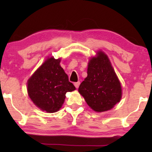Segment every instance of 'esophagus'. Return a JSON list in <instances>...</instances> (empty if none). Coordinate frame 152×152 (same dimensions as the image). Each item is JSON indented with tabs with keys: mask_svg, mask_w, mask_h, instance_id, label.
<instances>
[{
	"mask_svg": "<svg viewBox=\"0 0 152 152\" xmlns=\"http://www.w3.org/2000/svg\"><path fill=\"white\" fill-rule=\"evenodd\" d=\"M74 85H75V86L77 88H78V87H79V86H80V82H75V84H74Z\"/></svg>",
	"mask_w": 152,
	"mask_h": 152,
	"instance_id": "esophagus-1",
	"label": "esophagus"
}]
</instances>
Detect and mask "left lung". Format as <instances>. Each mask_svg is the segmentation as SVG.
I'll return each instance as SVG.
<instances>
[{
	"label": "left lung",
	"instance_id": "1",
	"mask_svg": "<svg viewBox=\"0 0 152 152\" xmlns=\"http://www.w3.org/2000/svg\"><path fill=\"white\" fill-rule=\"evenodd\" d=\"M87 77L78 91L96 112L111 109L122 97V87L107 55L98 51L89 60Z\"/></svg>",
	"mask_w": 152,
	"mask_h": 152
}]
</instances>
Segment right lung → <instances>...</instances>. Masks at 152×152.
Instances as JSON below:
<instances>
[{
	"instance_id": "obj_1",
	"label": "right lung",
	"mask_w": 152,
	"mask_h": 152,
	"mask_svg": "<svg viewBox=\"0 0 152 152\" xmlns=\"http://www.w3.org/2000/svg\"><path fill=\"white\" fill-rule=\"evenodd\" d=\"M61 59L48 57L28 81L30 98L41 111L55 113L61 109L66 93L75 90L60 66Z\"/></svg>"
}]
</instances>
